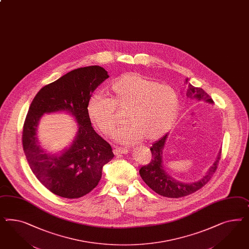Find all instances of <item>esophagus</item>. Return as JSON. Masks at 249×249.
Listing matches in <instances>:
<instances>
[{
	"mask_svg": "<svg viewBox=\"0 0 249 249\" xmlns=\"http://www.w3.org/2000/svg\"><path fill=\"white\" fill-rule=\"evenodd\" d=\"M114 155H124V154H127L128 150L126 148H124V147H118L116 146L114 149Z\"/></svg>",
	"mask_w": 249,
	"mask_h": 249,
	"instance_id": "1",
	"label": "esophagus"
}]
</instances>
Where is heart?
<instances>
[{"mask_svg":"<svg viewBox=\"0 0 249 249\" xmlns=\"http://www.w3.org/2000/svg\"><path fill=\"white\" fill-rule=\"evenodd\" d=\"M107 95L95 94L89 99V117L103 134L112 135L121 124L118 112H125L128 124L115 136L125 143L142 137L157 139L173 126L180 109L178 92L172 86L136 72L115 79L107 88Z\"/></svg>","mask_w":249,"mask_h":249,"instance_id":"obj_1","label":"heart"}]
</instances>
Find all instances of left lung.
Instances as JSON below:
<instances>
[{
	"mask_svg": "<svg viewBox=\"0 0 249 249\" xmlns=\"http://www.w3.org/2000/svg\"><path fill=\"white\" fill-rule=\"evenodd\" d=\"M185 83L188 85L186 90V96L188 98L196 101H206L207 103L213 104L212 98L202 88L195 87L188 84L187 79L185 80ZM167 135V134L163 135L162 138L152 144L150 148L152 153L151 161L149 163L140 168L139 174L144 183L158 195L170 198H179L196 192L210 181L217 169L221 158V151L215 162L201 180L189 184L182 183L174 179L163 169L162 155Z\"/></svg>",
	"mask_w": 249,
	"mask_h": 249,
	"instance_id": "obj_1",
	"label": "left lung"
}]
</instances>
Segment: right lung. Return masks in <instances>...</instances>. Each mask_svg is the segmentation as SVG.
Listing matches in <instances>:
<instances>
[{
  "label": "right lung",
  "mask_w": 249,
  "mask_h": 249,
  "mask_svg": "<svg viewBox=\"0 0 249 249\" xmlns=\"http://www.w3.org/2000/svg\"><path fill=\"white\" fill-rule=\"evenodd\" d=\"M101 66L81 67L67 72L37 92L22 129V147L37 179L49 191L64 198H79L95 188L103 166L114 157L112 147L92 128L87 112L92 93L108 78ZM67 110L79 123L78 135L61 156L46 154L37 144L36 125L45 112Z\"/></svg>",
  "instance_id": "1"
}]
</instances>
